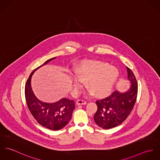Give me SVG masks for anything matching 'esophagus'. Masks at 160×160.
<instances>
[{
    "label": "esophagus",
    "mask_w": 160,
    "mask_h": 160,
    "mask_svg": "<svg viewBox=\"0 0 160 160\" xmlns=\"http://www.w3.org/2000/svg\"><path fill=\"white\" fill-rule=\"evenodd\" d=\"M87 103V102L84 100H81V99H79V100H78L77 102H76V104L78 105H86Z\"/></svg>",
    "instance_id": "obj_1"
}]
</instances>
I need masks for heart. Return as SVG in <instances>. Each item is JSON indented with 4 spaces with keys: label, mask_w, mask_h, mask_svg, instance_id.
<instances>
[{
    "label": "heart",
    "mask_w": 160,
    "mask_h": 160,
    "mask_svg": "<svg viewBox=\"0 0 160 160\" xmlns=\"http://www.w3.org/2000/svg\"><path fill=\"white\" fill-rule=\"evenodd\" d=\"M75 74L76 77L73 80L74 88L79 89L84 82H87V89L98 97L108 95L119 76L118 71L114 67L95 61L83 63L75 71Z\"/></svg>",
    "instance_id": "b5f03b06"
}]
</instances>
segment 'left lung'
I'll use <instances>...</instances> for the list:
<instances>
[{"label":"left lung","mask_w":160,"mask_h":160,"mask_svg":"<svg viewBox=\"0 0 160 160\" xmlns=\"http://www.w3.org/2000/svg\"><path fill=\"white\" fill-rule=\"evenodd\" d=\"M130 89L124 93L114 91L110 96L96 101L97 110L93 116L95 123L105 129L121 124L132 112L137 99L138 85L131 69L126 67Z\"/></svg>","instance_id":"1"}]
</instances>
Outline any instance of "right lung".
Listing matches in <instances>:
<instances>
[{
	"instance_id": "add662e5",
	"label": "right lung",
	"mask_w": 160,
	"mask_h": 160,
	"mask_svg": "<svg viewBox=\"0 0 160 160\" xmlns=\"http://www.w3.org/2000/svg\"><path fill=\"white\" fill-rule=\"evenodd\" d=\"M55 58H56L47 60L43 65L31 73L25 85L24 93L28 109L37 122L48 129L57 131L64 128L70 121L75 108L74 100L63 98L53 103L43 102L36 97L31 86V79L33 73Z\"/></svg>"
}]
</instances>
